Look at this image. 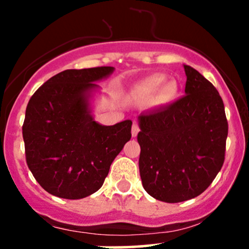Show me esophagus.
I'll return each instance as SVG.
<instances>
[{
  "label": "esophagus",
  "mask_w": 249,
  "mask_h": 249,
  "mask_svg": "<svg viewBox=\"0 0 249 249\" xmlns=\"http://www.w3.org/2000/svg\"><path fill=\"white\" fill-rule=\"evenodd\" d=\"M139 131H141V128H139L138 124H137V123H133L132 130H131V133H132V137H137V134L139 133Z\"/></svg>",
  "instance_id": "obj_1"
}]
</instances>
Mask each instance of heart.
<instances>
[{
	"instance_id": "heart-1",
	"label": "heart",
	"mask_w": 249,
	"mask_h": 249,
	"mask_svg": "<svg viewBox=\"0 0 249 249\" xmlns=\"http://www.w3.org/2000/svg\"><path fill=\"white\" fill-rule=\"evenodd\" d=\"M178 83L173 79L166 81L164 73H153L142 79L134 88V95L142 101H152L156 105H166L177 98Z\"/></svg>"
}]
</instances>
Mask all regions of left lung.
<instances>
[{"label": "left lung", "instance_id": "left-lung-1", "mask_svg": "<svg viewBox=\"0 0 249 249\" xmlns=\"http://www.w3.org/2000/svg\"><path fill=\"white\" fill-rule=\"evenodd\" d=\"M185 95L138 117L142 186L165 202L196 198L212 184L225 161L228 123L218 90L184 65Z\"/></svg>", "mask_w": 249, "mask_h": 249}]
</instances>
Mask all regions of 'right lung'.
I'll list each match as a JSON object with an SVG mask.
<instances>
[{
    "label": "right lung",
    "mask_w": 249,
    "mask_h": 249,
    "mask_svg": "<svg viewBox=\"0 0 249 249\" xmlns=\"http://www.w3.org/2000/svg\"><path fill=\"white\" fill-rule=\"evenodd\" d=\"M112 67L71 69L48 79L25 110V159L41 186L53 196L82 199L102 187L111 164L131 139L132 122L104 126L93 121L89 97L93 82Z\"/></svg>",
    "instance_id": "right-lung-1"
}]
</instances>
